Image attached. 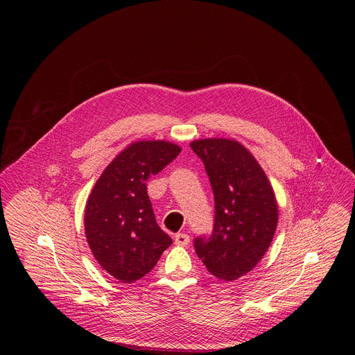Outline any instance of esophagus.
Segmentation results:
<instances>
[{
  "mask_svg": "<svg viewBox=\"0 0 355 355\" xmlns=\"http://www.w3.org/2000/svg\"><path fill=\"white\" fill-rule=\"evenodd\" d=\"M174 240H175V244H177V245L185 247V245L189 243V236L185 234V233H177Z\"/></svg>",
  "mask_w": 355,
  "mask_h": 355,
  "instance_id": "1",
  "label": "esophagus"
}]
</instances>
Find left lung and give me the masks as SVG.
I'll use <instances>...</instances> for the list:
<instances>
[{
    "instance_id": "8db88e82",
    "label": "left lung",
    "mask_w": 355,
    "mask_h": 355,
    "mask_svg": "<svg viewBox=\"0 0 355 355\" xmlns=\"http://www.w3.org/2000/svg\"><path fill=\"white\" fill-rule=\"evenodd\" d=\"M202 159L215 196L209 239H195V251L219 279L236 281L267 252L278 225V202L264 170L240 141L198 139L189 144Z\"/></svg>"
}]
</instances>
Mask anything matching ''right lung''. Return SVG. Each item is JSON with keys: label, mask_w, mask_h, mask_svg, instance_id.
Segmentation results:
<instances>
[{"label": "right lung", "mask_w": 355, "mask_h": 355, "mask_svg": "<svg viewBox=\"0 0 355 355\" xmlns=\"http://www.w3.org/2000/svg\"><path fill=\"white\" fill-rule=\"evenodd\" d=\"M180 151L167 140L133 141L107 166L88 196V245L103 270L123 284L148 274L173 243L156 222L146 181Z\"/></svg>", "instance_id": "1"}]
</instances>
